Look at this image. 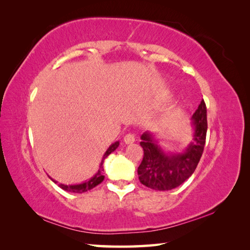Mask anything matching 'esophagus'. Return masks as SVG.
I'll use <instances>...</instances> for the list:
<instances>
[{
	"label": "esophagus",
	"instance_id": "obj_1",
	"mask_svg": "<svg viewBox=\"0 0 250 250\" xmlns=\"http://www.w3.org/2000/svg\"><path fill=\"white\" fill-rule=\"evenodd\" d=\"M124 142L125 143L126 145L132 144V143H134V142H135V136H134L133 134H131V133L126 134V135L124 137Z\"/></svg>",
	"mask_w": 250,
	"mask_h": 250
}]
</instances>
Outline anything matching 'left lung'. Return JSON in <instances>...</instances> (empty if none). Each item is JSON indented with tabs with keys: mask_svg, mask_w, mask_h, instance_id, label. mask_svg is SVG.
<instances>
[{
	"mask_svg": "<svg viewBox=\"0 0 250 250\" xmlns=\"http://www.w3.org/2000/svg\"><path fill=\"white\" fill-rule=\"evenodd\" d=\"M192 140L183 151H167L159 143L155 133L144 132L140 143L144 158L137 168L140 182L150 189L172 190L186 182L195 171L203 153L206 131V106L202 100L198 109L191 117Z\"/></svg>",
	"mask_w": 250,
	"mask_h": 250,
	"instance_id": "8db88e82",
	"label": "left lung"
}]
</instances>
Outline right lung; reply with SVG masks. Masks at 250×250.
Masks as SVG:
<instances>
[{"instance_id":"add662e5","label":"right lung","mask_w":250,"mask_h":250,"mask_svg":"<svg viewBox=\"0 0 250 250\" xmlns=\"http://www.w3.org/2000/svg\"><path fill=\"white\" fill-rule=\"evenodd\" d=\"M119 146V141H117L115 143H113L108 148L107 150L104 152V155L102 157V160H101V163L99 166V169L97 171L92 177H90L89 179H87L86 182L81 183V184H75V185H65V184H59L57 182V180L52 179L50 176L49 178L54 182L55 184H58V186L63 190L67 191V192H78V193H82V192H86V191H89L93 189L94 187H97L99 184H101L103 182L104 179V175H103V171H104V167H103V163L105 161V159L107 158L111 152L115 151L117 148Z\"/></svg>"}]
</instances>
